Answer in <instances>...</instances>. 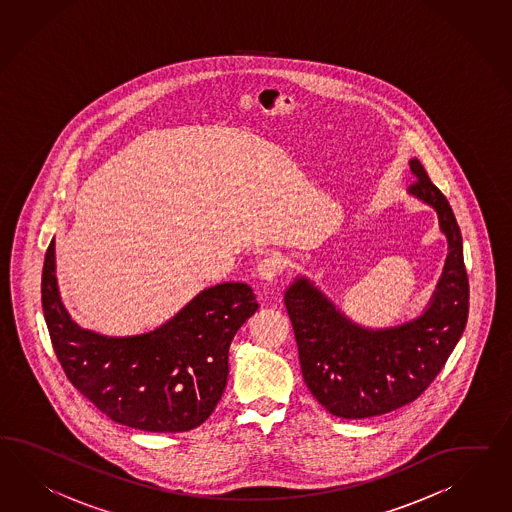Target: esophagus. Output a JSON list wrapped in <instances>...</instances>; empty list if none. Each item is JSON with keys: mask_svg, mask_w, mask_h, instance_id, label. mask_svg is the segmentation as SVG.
I'll list each match as a JSON object with an SVG mask.
<instances>
[{"mask_svg": "<svg viewBox=\"0 0 512 512\" xmlns=\"http://www.w3.org/2000/svg\"><path fill=\"white\" fill-rule=\"evenodd\" d=\"M283 272H285V261L281 257H275V255L264 257L257 266V274H259L262 281H270V283L275 281Z\"/></svg>", "mask_w": 512, "mask_h": 512, "instance_id": "1", "label": "esophagus"}]
</instances>
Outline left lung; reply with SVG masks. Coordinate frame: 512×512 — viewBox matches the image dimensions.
<instances>
[{"label":"left lung","mask_w":512,"mask_h":512,"mask_svg":"<svg viewBox=\"0 0 512 512\" xmlns=\"http://www.w3.org/2000/svg\"><path fill=\"white\" fill-rule=\"evenodd\" d=\"M411 170L416 179L409 192L435 207L449 244L437 292L420 318L370 331L351 324L307 279H296L285 294L303 379L318 403L338 418L381 416L420 398L466 327L470 287L461 229L418 159H412Z\"/></svg>","instance_id":"8db88e82"}]
</instances>
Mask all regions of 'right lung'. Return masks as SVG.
Instances as JSON below:
<instances>
[{
  "mask_svg": "<svg viewBox=\"0 0 512 512\" xmlns=\"http://www.w3.org/2000/svg\"><path fill=\"white\" fill-rule=\"evenodd\" d=\"M42 309L68 381L116 424L181 433L203 424L224 394L229 344L257 311L251 288H207L168 324L138 337H103L64 311L55 281V242L42 268Z\"/></svg>",
  "mask_w": 512,
  "mask_h": 512,
  "instance_id": "1",
  "label": "right lung"
}]
</instances>
